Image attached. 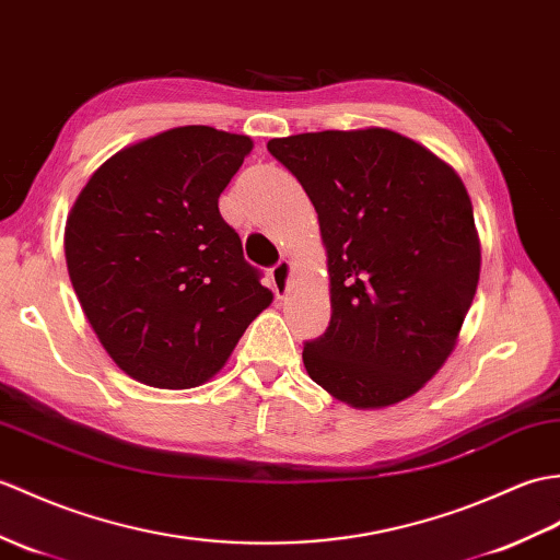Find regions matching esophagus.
<instances>
[{
	"instance_id": "1",
	"label": "esophagus",
	"mask_w": 560,
	"mask_h": 560,
	"mask_svg": "<svg viewBox=\"0 0 560 560\" xmlns=\"http://www.w3.org/2000/svg\"><path fill=\"white\" fill-rule=\"evenodd\" d=\"M291 262L289 259H279V262L271 267V281H275V291L285 293L289 291V281H291Z\"/></svg>"
}]
</instances>
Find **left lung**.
Instances as JSON below:
<instances>
[{
    "label": "left lung",
    "mask_w": 560,
    "mask_h": 560,
    "mask_svg": "<svg viewBox=\"0 0 560 560\" xmlns=\"http://www.w3.org/2000/svg\"><path fill=\"white\" fill-rule=\"evenodd\" d=\"M327 245L331 319L305 370L353 408L418 394L456 346L479 281L472 202L448 164L386 128L275 138Z\"/></svg>",
    "instance_id": "left-lung-1"
}]
</instances>
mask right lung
I'll list each match as a JSON object with an SVG mask.
<instances>
[{
  "mask_svg": "<svg viewBox=\"0 0 560 560\" xmlns=\"http://www.w3.org/2000/svg\"><path fill=\"white\" fill-rule=\"evenodd\" d=\"M248 136L180 126L116 152L90 176L63 233L67 267L112 360L158 388L214 376L271 303L219 195Z\"/></svg>",
  "mask_w": 560,
  "mask_h": 560,
  "instance_id": "1",
  "label": "right lung"
}]
</instances>
